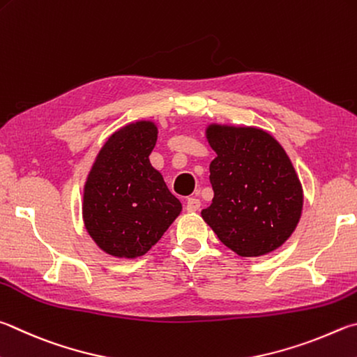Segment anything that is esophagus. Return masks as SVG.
<instances>
[{
  "instance_id": "34e87169",
  "label": "esophagus",
  "mask_w": 357,
  "mask_h": 357,
  "mask_svg": "<svg viewBox=\"0 0 357 357\" xmlns=\"http://www.w3.org/2000/svg\"><path fill=\"white\" fill-rule=\"evenodd\" d=\"M199 207H201V201L198 198L192 197L187 199V206H185L187 212H197V211H199Z\"/></svg>"
}]
</instances>
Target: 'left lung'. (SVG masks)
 <instances>
[{"label":"left lung","instance_id":"8db88e82","mask_svg":"<svg viewBox=\"0 0 357 357\" xmlns=\"http://www.w3.org/2000/svg\"><path fill=\"white\" fill-rule=\"evenodd\" d=\"M206 137L212 204L201 217L242 257L267 255L287 241L301 217L303 189L284 148L259 128L211 125Z\"/></svg>","mask_w":357,"mask_h":357}]
</instances>
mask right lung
<instances>
[{
  "mask_svg": "<svg viewBox=\"0 0 357 357\" xmlns=\"http://www.w3.org/2000/svg\"><path fill=\"white\" fill-rule=\"evenodd\" d=\"M158 140L153 121H135L107 139L84 185L86 229L115 257L144 256L179 215V199L150 164Z\"/></svg>",
  "mask_w": 357,
  "mask_h": 357,
  "instance_id": "right-lung-1",
  "label": "right lung"
}]
</instances>
